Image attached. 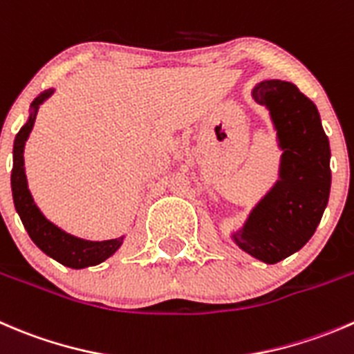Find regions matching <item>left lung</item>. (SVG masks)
<instances>
[{"label":"left lung","mask_w":354,"mask_h":354,"mask_svg":"<svg viewBox=\"0 0 354 354\" xmlns=\"http://www.w3.org/2000/svg\"><path fill=\"white\" fill-rule=\"evenodd\" d=\"M250 95L277 131L279 180L230 239L249 256L275 264L303 249L320 225L330 195V145L317 105L296 84L264 79Z\"/></svg>","instance_id":"8db88e82"}]
</instances>
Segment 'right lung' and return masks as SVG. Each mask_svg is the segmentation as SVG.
Wrapping results in <instances>:
<instances>
[{
  "label": "right lung",
  "instance_id": "right-lung-1",
  "mask_svg": "<svg viewBox=\"0 0 354 354\" xmlns=\"http://www.w3.org/2000/svg\"><path fill=\"white\" fill-rule=\"evenodd\" d=\"M55 93V88L43 91L34 98L29 109V118L26 124L17 133L13 142V169H12V195L17 214L20 216L24 228L29 233L30 240L51 259L72 270L90 268L104 263L121 249L124 235L111 240H88L65 232L58 225L46 218L39 205L34 202L26 176V162H24V149L29 140L30 131L36 122L37 111L41 105Z\"/></svg>",
  "mask_w": 354,
  "mask_h": 354
}]
</instances>
